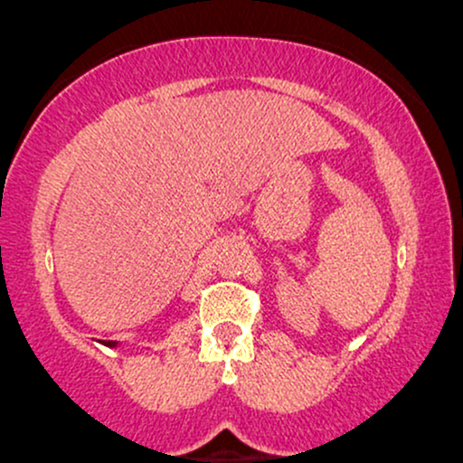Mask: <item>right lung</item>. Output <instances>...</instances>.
Segmentation results:
<instances>
[{"instance_id":"right-lung-1","label":"right lung","mask_w":463,"mask_h":463,"mask_svg":"<svg viewBox=\"0 0 463 463\" xmlns=\"http://www.w3.org/2000/svg\"><path fill=\"white\" fill-rule=\"evenodd\" d=\"M102 344H104V346H110V348L117 346V342H102Z\"/></svg>"}]
</instances>
